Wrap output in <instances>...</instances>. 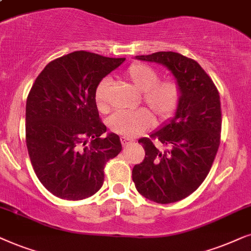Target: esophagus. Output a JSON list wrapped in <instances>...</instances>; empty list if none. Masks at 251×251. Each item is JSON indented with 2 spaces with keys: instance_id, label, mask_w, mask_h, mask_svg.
<instances>
[{
  "instance_id": "34e87169",
  "label": "esophagus",
  "mask_w": 251,
  "mask_h": 251,
  "mask_svg": "<svg viewBox=\"0 0 251 251\" xmlns=\"http://www.w3.org/2000/svg\"><path fill=\"white\" fill-rule=\"evenodd\" d=\"M120 142H122L123 146H126V145H128V143H131L132 141L129 139L125 138V136H122V138H120Z\"/></svg>"
}]
</instances>
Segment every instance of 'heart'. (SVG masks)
Listing matches in <instances>:
<instances>
[{
    "instance_id": "obj_1",
    "label": "heart",
    "mask_w": 251,
    "mask_h": 251,
    "mask_svg": "<svg viewBox=\"0 0 251 251\" xmlns=\"http://www.w3.org/2000/svg\"><path fill=\"white\" fill-rule=\"evenodd\" d=\"M125 76L133 86L142 92L143 102L153 112L157 122H164L175 115L181 100V87L175 79L159 81V73L143 63H134L125 71ZM109 80L103 79L95 89V102L100 111L108 109L106 89ZM153 117L148 110H120L109 118L113 132L126 138H135L149 128Z\"/></svg>"
}]
</instances>
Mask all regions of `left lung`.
<instances>
[{"label":"left lung","instance_id":"obj_1","mask_svg":"<svg viewBox=\"0 0 251 251\" xmlns=\"http://www.w3.org/2000/svg\"><path fill=\"white\" fill-rule=\"evenodd\" d=\"M136 59L164 65L181 87V100L173 118L139 140L146 151L133 168L138 192L160 204L187 198L201 186L211 169L220 145L222 109L215 83L198 62L173 51L135 56ZM158 139L167 147L153 145Z\"/></svg>","mask_w":251,"mask_h":251}]
</instances>
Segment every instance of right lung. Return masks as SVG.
I'll use <instances>...</instances> for the list:
<instances>
[{"label":"right lung","instance_id":"add662e5","mask_svg":"<svg viewBox=\"0 0 251 251\" xmlns=\"http://www.w3.org/2000/svg\"><path fill=\"white\" fill-rule=\"evenodd\" d=\"M125 58L75 51L50 62L26 101V146L40 181L52 195L78 201L94 195L104 166L122 151L119 136L100 120L95 89Z\"/></svg>","mask_w":251,"mask_h":251}]
</instances>
